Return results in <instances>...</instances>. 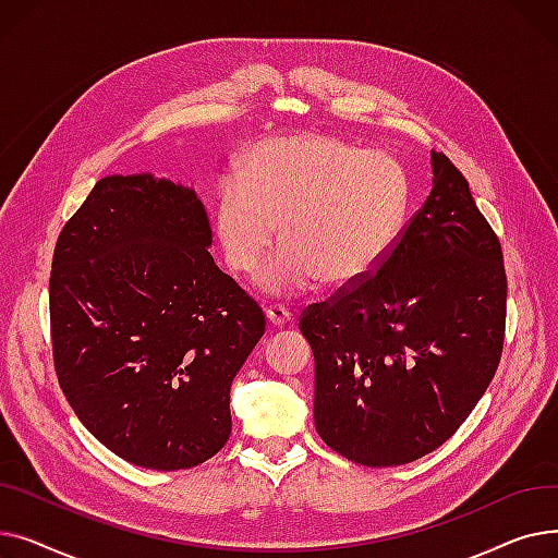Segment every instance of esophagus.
<instances>
[{
    "label": "esophagus",
    "instance_id": "obj_1",
    "mask_svg": "<svg viewBox=\"0 0 558 558\" xmlns=\"http://www.w3.org/2000/svg\"><path fill=\"white\" fill-rule=\"evenodd\" d=\"M267 318H269L271 326L282 328L284 324H289V320H291V312L284 310L282 305H271V307H267Z\"/></svg>",
    "mask_w": 558,
    "mask_h": 558
}]
</instances>
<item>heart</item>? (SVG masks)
<instances>
[{
  "label": "heart",
  "mask_w": 558,
  "mask_h": 558,
  "mask_svg": "<svg viewBox=\"0 0 558 558\" xmlns=\"http://www.w3.org/2000/svg\"><path fill=\"white\" fill-rule=\"evenodd\" d=\"M412 205L407 169L324 133L257 142L228 175L215 203V238L234 274H253L276 240L280 251L259 274L264 291L299 294L320 278L355 287L398 244Z\"/></svg>",
  "instance_id": "b5f03b06"
}]
</instances>
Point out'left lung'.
Listing matches in <instances>:
<instances>
[{
	"instance_id": "1",
	"label": "left lung",
	"mask_w": 558,
	"mask_h": 558,
	"mask_svg": "<svg viewBox=\"0 0 558 558\" xmlns=\"http://www.w3.org/2000/svg\"><path fill=\"white\" fill-rule=\"evenodd\" d=\"M432 192L371 278L303 310L314 425L341 457L416 461L459 429L505 345L502 246L463 173L432 151Z\"/></svg>"
}]
</instances>
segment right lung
Returning <instances> with one entry per match:
<instances>
[{
	"instance_id": "obj_1",
	"label": "right lung",
	"mask_w": 558,
	"mask_h": 558,
	"mask_svg": "<svg viewBox=\"0 0 558 558\" xmlns=\"http://www.w3.org/2000/svg\"><path fill=\"white\" fill-rule=\"evenodd\" d=\"M210 244L194 190L131 173L101 179L53 248L58 383L97 441L151 471L226 446L232 379L267 326Z\"/></svg>"
}]
</instances>
